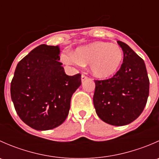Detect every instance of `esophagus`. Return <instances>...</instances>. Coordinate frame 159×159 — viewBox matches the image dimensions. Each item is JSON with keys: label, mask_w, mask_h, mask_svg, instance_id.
Returning a JSON list of instances; mask_svg holds the SVG:
<instances>
[{"label": "esophagus", "mask_w": 159, "mask_h": 159, "mask_svg": "<svg viewBox=\"0 0 159 159\" xmlns=\"http://www.w3.org/2000/svg\"><path fill=\"white\" fill-rule=\"evenodd\" d=\"M88 78H88V77L86 76V75H81V81H82V82H83V81H85V80H87Z\"/></svg>", "instance_id": "1"}]
</instances>
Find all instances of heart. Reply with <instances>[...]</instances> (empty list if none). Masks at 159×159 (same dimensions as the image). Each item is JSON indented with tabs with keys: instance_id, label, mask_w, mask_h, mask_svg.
<instances>
[{
	"instance_id": "1",
	"label": "heart",
	"mask_w": 159,
	"mask_h": 159,
	"mask_svg": "<svg viewBox=\"0 0 159 159\" xmlns=\"http://www.w3.org/2000/svg\"><path fill=\"white\" fill-rule=\"evenodd\" d=\"M68 65H90L95 77L107 78L115 75L123 61V51L119 46L105 41H96L77 48L72 55H65Z\"/></svg>"
}]
</instances>
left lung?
<instances>
[{
    "label": "left lung",
    "instance_id": "obj_1",
    "mask_svg": "<svg viewBox=\"0 0 159 159\" xmlns=\"http://www.w3.org/2000/svg\"><path fill=\"white\" fill-rule=\"evenodd\" d=\"M124 54L123 63L112 78L94 80L93 102L98 116L116 126L130 124L142 114L149 94L145 62L125 43L118 41Z\"/></svg>",
    "mask_w": 159,
    "mask_h": 159
}]
</instances>
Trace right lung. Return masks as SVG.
<instances>
[{"label": "right lung", "mask_w": 159, "mask_h": 159, "mask_svg": "<svg viewBox=\"0 0 159 159\" xmlns=\"http://www.w3.org/2000/svg\"><path fill=\"white\" fill-rule=\"evenodd\" d=\"M58 46L41 44L19 61L11 83V96L20 119L38 131L53 129L68 117L81 74L68 76L59 62Z\"/></svg>", "instance_id": "add662e5"}]
</instances>
